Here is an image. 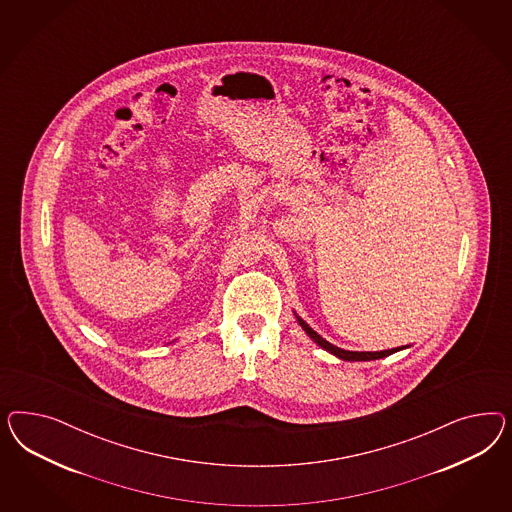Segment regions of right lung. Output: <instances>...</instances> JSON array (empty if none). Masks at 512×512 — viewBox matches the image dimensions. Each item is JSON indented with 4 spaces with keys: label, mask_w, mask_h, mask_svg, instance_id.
I'll return each mask as SVG.
<instances>
[{
    "label": "right lung",
    "mask_w": 512,
    "mask_h": 512,
    "mask_svg": "<svg viewBox=\"0 0 512 512\" xmlns=\"http://www.w3.org/2000/svg\"><path fill=\"white\" fill-rule=\"evenodd\" d=\"M296 315V313H295ZM296 321H298V325L302 326V330L310 336L311 340L315 341L319 347H323L325 351H328L330 355H334V357L341 358V360H347V362H368V360H379V358L388 357V355H392V353H396V351H400V349H405V347H398V349H387V351H345V349H340V347H336V345H332L330 341H326L325 338H321L313 328H311L304 319H300L298 315H296Z\"/></svg>",
    "instance_id": "obj_1"
}]
</instances>
